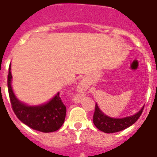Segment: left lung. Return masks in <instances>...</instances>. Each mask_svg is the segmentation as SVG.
<instances>
[{
	"instance_id": "1",
	"label": "left lung",
	"mask_w": 157,
	"mask_h": 157,
	"mask_svg": "<svg viewBox=\"0 0 157 157\" xmlns=\"http://www.w3.org/2000/svg\"><path fill=\"white\" fill-rule=\"evenodd\" d=\"M143 109H144V107L133 116H129V117L122 118V119H115V118H110L104 115L102 112L100 111L98 105H95L93 121H94V125L103 132L115 133V132L124 130L128 127H130V125H132L134 123H136L140 116L141 115Z\"/></svg>"
}]
</instances>
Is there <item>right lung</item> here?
Returning a JSON list of instances; mask_svg holds the SVG:
<instances>
[{
	"label": "right lung",
	"instance_id": "obj_1",
	"mask_svg": "<svg viewBox=\"0 0 157 157\" xmlns=\"http://www.w3.org/2000/svg\"><path fill=\"white\" fill-rule=\"evenodd\" d=\"M11 66L7 76V87L11 105L15 115L22 123L35 130L44 133L53 132L63 125L66 116V106L63 103L60 93L48 104L41 106H27L18 100L11 85Z\"/></svg>",
	"mask_w": 157,
	"mask_h": 157
}]
</instances>
